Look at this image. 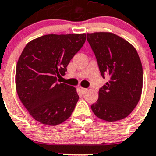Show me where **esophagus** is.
Returning a JSON list of instances; mask_svg holds the SVG:
<instances>
[{
	"label": "esophagus",
	"mask_w": 156,
	"mask_h": 156,
	"mask_svg": "<svg viewBox=\"0 0 156 156\" xmlns=\"http://www.w3.org/2000/svg\"><path fill=\"white\" fill-rule=\"evenodd\" d=\"M80 92L82 94H85L87 91V88H83V87H80Z\"/></svg>",
	"instance_id": "34e87169"
}]
</instances>
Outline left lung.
I'll list each match as a JSON object with an SVG mask.
<instances>
[{"mask_svg": "<svg viewBox=\"0 0 156 156\" xmlns=\"http://www.w3.org/2000/svg\"><path fill=\"white\" fill-rule=\"evenodd\" d=\"M87 39L102 77H110L99 90L92 111L108 122L124 119L137 106L142 92L143 69L138 54L127 41L109 32L87 34Z\"/></svg>", "mask_w": 156, "mask_h": 156, "instance_id": "obj_1", "label": "left lung"}]
</instances>
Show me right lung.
Returning a JSON list of instances; mask_svg holds the SVG:
<instances>
[{
    "label": "right lung",
    "mask_w": 156,
    "mask_h": 156,
    "mask_svg": "<svg viewBox=\"0 0 156 156\" xmlns=\"http://www.w3.org/2000/svg\"><path fill=\"white\" fill-rule=\"evenodd\" d=\"M85 41L86 34H48L26 45L16 66V87L35 120L56 126L72 115L79 100L76 89L57 79Z\"/></svg>",
    "instance_id": "right-lung-1"
}]
</instances>
